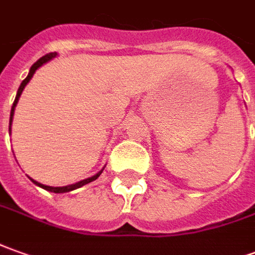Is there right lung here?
<instances>
[{"instance_id": "right-lung-1", "label": "right lung", "mask_w": 255, "mask_h": 255, "mask_svg": "<svg viewBox=\"0 0 255 255\" xmlns=\"http://www.w3.org/2000/svg\"><path fill=\"white\" fill-rule=\"evenodd\" d=\"M57 57V52H50V54H47V55H44V57H41L37 62H34V64L31 65L30 71H29V75H27V77L24 79L23 82L20 83V86H19V89H17V93H16V98H15V101H13V105H12V110H10V118H9V131H10V125H12V119H13V112H15V107H16L17 101H19V97H20V94H22V91H23V89L26 87V84L30 82V79L33 77V75H34V72L40 68V66H43L45 62H48V61H51L52 58ZM103 171L104 169H101V171L98 172V173H96L94 176H91V178H87L84 179V180H80V182H77V183H73V184H69V186H62V187H52V186H45V184H41L38 183V182H36L34 179H31V182L36 184V186H40L41 189H44V190H48L51 191V193H68V191H72V190H76V189H79V187H82V186H84V184L90 183V182H93V180H96V179L103 173Z\"/></svg>"}]
</instances>
